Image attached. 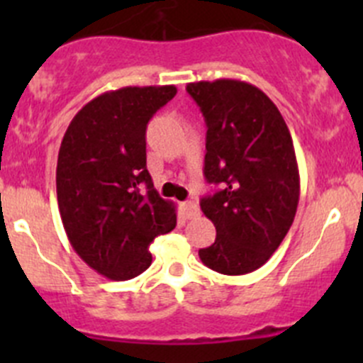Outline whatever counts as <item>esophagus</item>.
<instances>
[{
    "label": "esophagus",
    "instance_id": "1",
    "mask_svg": "<svg viewBox=\"0 0 363 363\" xmlns=\"http://www.w3.org/2000/svg\"><path fill=\"white\" fill-rule=\"evenodd\" d=\"M181 214L184 216L186 219H193L196 216H200V208L195 202H184L181 203Z\"/></svg>",
    "mask_w": 363,
    "mask_h": 363
}]
</instances>
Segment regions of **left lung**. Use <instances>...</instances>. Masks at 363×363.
Returning a JSON list of instances; mask_svg holds the SVG:
<instances>
[{
	"label": "left lung",
	"mask_w": 363,
	"mask_h": 363,
	"mask_svg": "<svg viewBox=\"0 0 363 363\" xmlns=\"http://www.w3.org/2000/svg\"><path fill=\"white\" fill-rule=\"evenodd\" d=\"M186 91L207 124L203 175L221 189L200 200L216 240L199 251L208 269L242 276L279 247L295 219L300 175L294 140L274 101L252 84L200 80Z\"/></svg>",
	"instance_id": "left-lung-1"
}]
</instances>
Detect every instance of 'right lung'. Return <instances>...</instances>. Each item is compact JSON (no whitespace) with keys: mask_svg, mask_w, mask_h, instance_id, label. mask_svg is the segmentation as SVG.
Returning <instances> with one entry per match:
<instances>
[{"mask_svg":"<svg viewBox=\"0 0 363 363\" xmlns=\"http://www.w3.org/2000/svg\"><path fill=\"white\" fill-rule=\"evenodd\" d=\"M175 86L121 87L84 105L57 155L56 188L69 244L112 281L133 279L152 262V240L175 228V205L145 167V130Z\"/></svg>","mask_w":363,"mask_h":363,"instance_id":"1","label":"right lung"}]
</instances>
